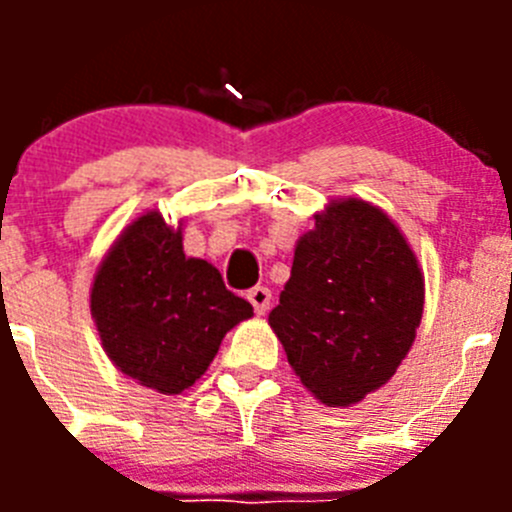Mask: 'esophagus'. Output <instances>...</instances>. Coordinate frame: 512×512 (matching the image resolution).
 I'll return each mask as SVG.
<instances>
[{
    "label": "esophagus",
    "mask_w": 512,
    "mask_h": 512,
    "mask_svg": "<svg viewBox=\"0 0 512 512\" xmlns=\"http://www.w3.org/2000/svg\"><path fill=\"white\" fill-rule=\"evenodd\" d=\"M248 302H251L253 305V312H256V315H264L266 310H269V305H271V289L269 287H253V289H248Z\"/></svg>",
    "instance_id": "1"
}]
</instances>
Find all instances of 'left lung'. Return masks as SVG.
I'll return each instance as SVG.
<instances>
[{
  "label": "left lung",
  "mask_w": 512,
  "mask_h": 512,
  "mask_svg": "<svg viewBox=\"0 0 512 512\" xmlns=\"http://www.w3.org/2000/svg\"><path fill=\"white\" fill-rule=\"evenodd\" d=\"M420 318L415 253L390 217L361 200L315 217L269 312L300 382L333 408L364 400L397 372Z\"/></svg>",
  "instance_id": "8db88e82"
}]
</instances>
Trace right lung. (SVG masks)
<instances>
[{"label": "right lung", "instance_id": "1", "mask_svg": "<svg viewBox=\"0 0 512 512\" xmlns=\"http://www.w3.org/2000/svg\"><path fill=\"white\" fill-rule=\"evenodd\" d=\"M92 315L120 372L179 395L207 372L225 333L251 318L253 307L225 289L215 266L184 256L182 230L148 212L99 266Z\"/></svg>", "mask_w": 512, "mask_h": 512}]
</instances>
